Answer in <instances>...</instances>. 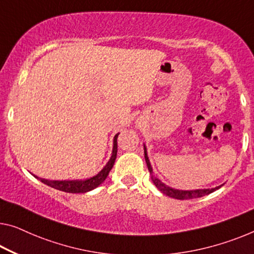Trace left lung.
Here are the masks:
<instances>
[{
    "mask_svg": "<svg viewBox=\"0 0 254 254\" xmlns=\"http://www.w3.org/2000/svg\"><path fill=\"white\" fill-rule=\"evenodd\" d=\"M143 150H145V160H146V163L147 166H148V170L150 172V176H151V181H153L155 186H156L160 190L165 194L166 196H169V197H172V198H177V199H191V198H197V197H202V196H205V195H209L211 192H213L214 190H217V189L220 188L221 186H218L215 188H211V189H195V190H180V189H175V188H171L169 186H166L164 183H162V181L158 179L157 177L154 176V172H153V168H151L150 165V162H149V158H148V155H147V149H146V146L143 145Z\"/></svg>",
    "mask_w": 254,
    "mask_h": 254,
    "instance_id": "left-lung-1",
    "label": "left lung"
}]
</instances>
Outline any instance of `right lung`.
I'll list each match as a JSON object with an SVG mask.
<instances>
[{
  "label": "right lung",
  "mask_w": 254,
  "mask_h": 254,
  "mask_svg": "<svg viewBox=\"0 0 254 254\" xmlns=\"http://www.w3.org/2000/svg\"><path fill=\"white\" fill-rule=\"evenodd\" d=\"M120 133L115 134L114 137V146H113V151L112 156L109 158L108 163L104 166V169L92 178H89V179L85 180H47L42 179V178H39L34 176L37 179H40L43 184L48 185L55 189H58V190L65 191V192H71V194H77V192H86L92 190V189L97 188L99 185H101L105 181L106 178H107L109 171H111L113 166H114L116 155H117V137H119Z\"/></svg>",
  "instance_id": "add662e5"
}]
</instances>
